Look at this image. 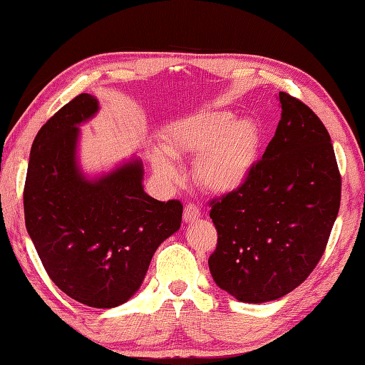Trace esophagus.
Instances as JSON below:
<instances>
[{
    "label": "esophagus",
    "mask_w": 365,
    "mask_h": 365,
    "mask_svg": "<svg viewBox=\"0 0 365 365\" xmlns=\"http://www.w3.org/2000/svg\"><path fill=\"white\" fill-rule=\"evenodd\" d=\"M199 217H201V209L196 204H187L183 209V221L185 223H192L196 221Z\"/></svg>",
    "instance_id": "1"
}]
</instances>
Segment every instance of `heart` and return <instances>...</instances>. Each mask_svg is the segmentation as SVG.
<instances>
[{
  "instance_id": "b5f03b06",
  "label": "heart",
  "mask_w": 365,
  "mask_h": 365,
  "mask_svg": "<svg viewBox=\"0 0 365 365\" xmlns=\"http://www.w3.org/2000/svg\"><path fill=\"white\" fill-rule=\"evenodd\" d=\"M262 134L252 118L234 120L227 110H201L170 123L150 163L169 183L180 178L178 156H195V180L213 195H230L244 185L259 158Z\"/></svg>"
}]
</instances>
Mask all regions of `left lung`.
<instances>
[{
    "mask_svg": "<svg viewBox=\"0 0 365 365\" xmlns=\"http://www.w3.org/2000/svg\"><path fill=\"white\" fill-rule=\"evenodd\" d=\"M282 118L242 187L213 201L218 232L213 280L240 302L296 289L324 253L340 209L341 178L331 135L317 113L278 93Z\"/></svg>",
    "mask_w": 365,
    "mask_h": 365,
    "instance_id": "left-lung-1",
    "label": "left lung"
}]
</instances>
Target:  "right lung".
<instances>
[{"label": "right lung", "mask_w": 365, "mask_h": 365, "mask_svg": "<svg viewBox=\"0 0 365 365\" xmlns=\"http://www.w3.org/2000/svg\"><path fill=\"white\" fill-rule=\"evenodd\" d=\"M98 110V99L82 93L36 134L24 207L26 231L56 287L81 304L113 309L135 294L156 248L180 230L183 205L147 195L139 158L83 174L78 126Z\"/></svg>", "instance_id": "right-lung-1"}]
</instances>
